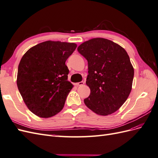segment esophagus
I'll return each mask as SVG.
<instances>
[{"mask_svg":"<svg viewBox=\"0 0 158 158\" xmlns=\"http://www.w3.org/2000/svg\"><path fill=\"white\" fill-rule=\"evenodd\" d=\"M84 84V82H78V83H76L75 85H76V86H79V85H83Z\"/></svg>","mask_w":158,"mask_h":158,"instance_id":"obj_1","label":"esophagus"}]
</instances>
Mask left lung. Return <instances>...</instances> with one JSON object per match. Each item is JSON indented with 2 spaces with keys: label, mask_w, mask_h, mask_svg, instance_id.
Listing matches in <instances>:
<instances>
[{
  "label": "left lung",
  "mask_w": 158,
  "mask_h": 158,
  "mask_svg": "<svg viewBox=\"0 0 158 158\" xmlns=\"http://www.w3.org/2000/svg\"><path fill=\"white\" fill-rule=\"evenodd\" d=\"M78 51L88 60L85 84L90 88L84 103L99 115L120 108L131 92L134 68L125 49L111 40L96 37L82 43Z\"/></svg>",
  "instance_id": "8db88e82"
}]
</instances>
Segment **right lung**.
Here are the masks:
<instances>
[{
  "label": "right lung",
  "instance_id": "1",
  "mask_svg": "<svg viewBox=\"0 0 158 158\" xmlns=\"http://www.w3.org/2000/svg\"><path fill=\"white\" fill-rule=\"evenodd\" d=\"M77 45L46 41L33 46L18 65L17 85L27 108L41 118H49L63 109L74 85L68 80L65 62Z\"/></svg>",
  "mask_w": 158,
  "mask_h": 158
}]
</instances>
